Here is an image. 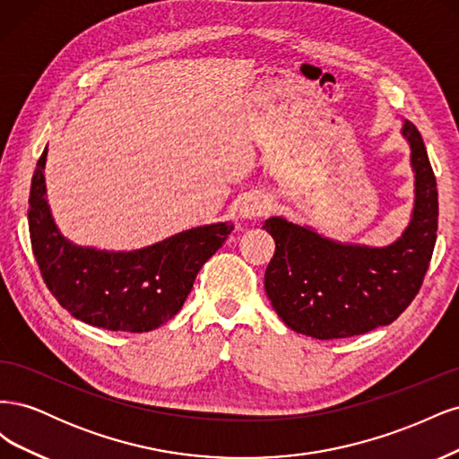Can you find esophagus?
I'll return each instance as SVG.
<instances>
[{"instance_id":"1","label":"esophagus","mask_w":459,"mask_h":459,"mask_svg":"<svg viewBox=\"0 0 459 459\" xmlns=\"http://www.w3.org/2000/svg\"><path fill=\"white\" fill-rule=\"evenodd\" d=\"M268 211H270V201L266 197L258 195V193L247 195L239 204V216L243 220H256L262 214H266Z\"/></svg>"}]
</instances>
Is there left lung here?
I'll return each mask as SVG.
<instances>
[{
    "instance_id": "8db88e82",
    "label": "left lung",
    "mask_w": 459,
    "mask_h": 459,
    "mask_svg": "<svg viewBox=\"0 0 459 459\" xmlns=\"http://www.w3.org/2000/svg\"><path fill=\"white\" fill-rule=\"evenodd\" d=\"M400 134L410 145L413 208L391 245L342 243L283 216L264 221L275 241L264 289L293 331L319 341L362 335L393 324L418 295L437 241L438 193L421 134L410 120Z\"/></svg>"
}]
</instances>
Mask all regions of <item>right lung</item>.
Instances as JSON below:
<instances>
[{
  "mask_svg": "<svg viewBox=\"0 0 459 459\" xmlns=\"http://www.w3.org/2000/svg\"><path fill=\"white\" fill-rule=\"evenodd\" d=\"M41 152L29 199L30 241L41 277L76 319L108 331L145 333L182 310L193 281L233 231L231 221L197 226L135 251H101L66 239L46 197Z\"/></svg>",
  "mask_w": 459,
  "mask_h": 459,
  "instance_id": "add662e5",
  "label": "right lung"
}]
</instances>
